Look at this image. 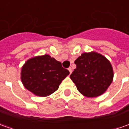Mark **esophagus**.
<instances>
[{
	"mask_svg": "<svg viewBox=\"0 0 129 129\" xmlns=\"http://www.w3.org/2000/svg\"><path fill=\"white\" fill-rule=\"evenodd\" d=\"M68 71H69V72H70V74L72 73V68H68Z\"/></svg>",
	"mask_w": 129,
	"mask_h": 129,
	"instance_id": "1",
	"label": "esophagus"
}]
</instances>
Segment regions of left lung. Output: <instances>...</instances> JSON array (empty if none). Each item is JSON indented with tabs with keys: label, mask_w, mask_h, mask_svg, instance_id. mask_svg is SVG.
Masks as SVG:
<instances>
[{
	"label": "left lung",
	"mask_w": 129,
	"mask_h": 129,
	"mask_svg": "<svg viewBox=\"0 0 129 129\" xmlns=\"http://www.w3.org/2000/svg\"><path fill=\"white\" fill-rule=\"evenodd\" d=\"M76 68L70 76L78 90L87 98H96L104 94L112 83V66L100 53H83L75 61Z\"/></svg>",
	"instance_id": "obj_1"
}]
</instances>
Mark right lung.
Segmentation results:
<instances>
[{"label": "right lung", "mask_w": 129, "mask_h": 129, "mask_svg": "<svg viewBox=\"0 0 129 129\" xmlns=\"http://www.w3.org/2000/svg\"><path fill=\"white\" fill-rule=\"evenodd\" d=\"M69 71L61 63L45 54L32 57L25 62L21 69V81L24 87L39 97H46L58 88Z\"/></svg>", "instance_id": "obj_1"}]
</instances>
